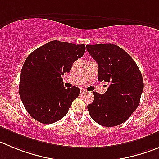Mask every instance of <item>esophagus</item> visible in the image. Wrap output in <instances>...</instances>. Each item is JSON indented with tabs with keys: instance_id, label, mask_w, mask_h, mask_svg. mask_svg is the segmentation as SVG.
I'll return each instance as SVG.
<instances>
[{
	"instance_id": "1",
	"label": "esophagus",
	"mask_w": 159,
	"mask_h": 159,
	"mask_svg": "<svg viewBox=\"0 0 159 159\" xmlns=\"http://www.w3.org/2000/svg\"><path fill=\"white\" fill-rule=\"evenodd\" d=\"M86 93H87V92L85 91V90H84V89L81 90V95H84Z\"/></svg>"
}]
</instances>
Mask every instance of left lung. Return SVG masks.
<instances>
[{
  "label": "left lung",
  "mask_w": 159,
  "mask_h": 159,
  "mask_svg": "<svg viewBox=\"0 0 159 159\" xmlns=\"http://www.w3.org/2000/svg\"><path fill=\"white\" fill-rule=\"evenodd\" d=\"M86 48L98 63V81L110 84L104 94L93 92L94 100L87 107L89 113L103 126H117L126 121L140 103L143 90L141 72L119 46L87 44Z\"/></svg>",
  "instance_id": "obj_1"
}]
</instances>
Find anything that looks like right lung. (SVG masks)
I'll list each match as a JSON object with an SVG mask.
<instances>
[{
    "mask_svg": "<svg viewBox=\"0 0 159 159\" xmlns=\"http://www.w3.org/2000/svg\"><path fill=\"white\" fill-rule=\"evenodd\" d=\"M84 44L52 41L26 58L21 70L19 93L29 115L43 124H52L67 114L80 89H66L61 78L82 57Z\"/></svg>",
    "mask_w": 159,
    "mask_h": 159,
    "instance_id": "right-lung-1",
    "label": "right lung"
}]
</instances>
